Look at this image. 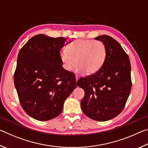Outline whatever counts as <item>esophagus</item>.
<instances>
[{
    "mask_svg": "<svg viewBox=\"0 0 148 148\" xmlns=\"http://www.w3.org/2000/svg\"><path fill=\"white\" fill-rule=\"evenodd\" d=\"M79 79V77H78V76H77V75H76V82L77 81V79Z\"/></svg>",
    "mask_w": 148,
    "mask_h": 148,
    "instance_id": "esophagus-1",
    "label": "esophagus"
}]
</instances>
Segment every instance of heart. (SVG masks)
<instances>
[{
    "label": "heart",
    "instance_id": "b5f03b06",
    "mask_svg": "<svg viewBox=\"0 0 148 148\" xmlns=\"http://www.w3.org/2000/svg\"><path fill=\"white\" fill-rule=\"evenodd\" d=\"M106 56V46L102 42L77 39L67 46V51H61L59 57L65 71H71L77 62L76 72L92 74L102 68Z\"/></svg>",
    "mask_w": 148,
    "mask_h": 148
}]
</instances>
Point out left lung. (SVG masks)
Listing matches in <instances>:
<instances>
[{
  "label": "left lung",
  "instance_id": "left-lung-1",
  "mask_svg": "<svg viewBox=\"0 0 148 148\" xmlns=\"http://www.w3.org/2000/svg\"><path fill=\"white\" fill-rule=\"evenodd\" d=\"M95 39L106 46V61L98 72L81 77L77 85L85 91L81 101L84 113L93 120L106 121L124 108L132 86L131 67L129 56L116 40L108 35Z\"/></svg>",
  "mask_w": 148,
  "mask_h": 148
}]
</instances>
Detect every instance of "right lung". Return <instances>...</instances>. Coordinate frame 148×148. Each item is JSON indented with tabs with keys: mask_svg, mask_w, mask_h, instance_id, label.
Segmentation results:
<instances>
[{
	"mask_svg": "<svg viewBox=\"0 0 148 148\" xmlns=\"http://www.w3.org/2000/svg\"><path fill=\"white\" fill-rule=\"evenodd\" d=\"M66 41L64 37L35 35L17 56L14 79L20 104L29 116L38 121L58 116L64 101L76 87L74 74L65 71L60 60Z\"/></svg>",
	"mask_w": 148,
	"mask_h": 148,
	"instance_id": "add662e5",
	"label": "right lung"
}]
</instances>
